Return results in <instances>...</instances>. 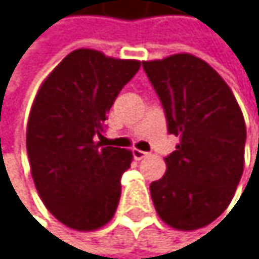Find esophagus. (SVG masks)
I'll list each match as a JSON object with an SVG mask.
<instances>
[{
  "mask_svg": "<svg viewBox=\"0 0 259 259\" xmlns=\"http://www.w3.org/2000/svg\"><path fill=\"white\" fill-rule=\"evenodd\" d=\"M132 153H134V158H135L137 161H140V159H143V158H146V156L149 155L147 152H143V150H140V149H134Z\"/></svg>",
  "mask_w": 259,
  "mask_h": 259,
  "instance_id": "obj_1",
  "label": "esophagus"
}]
</instances>
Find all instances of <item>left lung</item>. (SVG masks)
Returning a JSON list of instances; mask_svg holds the SVG:
<instances>
[{
  "label": "left lung",
  "mask_w": 259,
  "mask_h": 259,
  "mask_svg": "<svg viewBox=\"0 0 259 259\" xmlns=\"http://www.w3.org/2000/svg\"><path fill=\"white\" fill-rule=\"evenodd\" d=\"M161 100L169 134L180 137L167 170L150 184L158 217L177 230H196L230 204L244 169L246 122L230 87L190 53L143 61Z\"/></svg>",
  "instance_id": "left-lung-1"
}]
</instances>
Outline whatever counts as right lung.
Instances as JSON below:
<instances>
[{
    "instance_id": "right-lung-1",
    "label": "right lung",
    "mask_w": 259,
    "mask_h": 259,
    "mask_svg": "<svg viewBox=\"0 0 259 259\" xmlns=\"http://www.w3.org/2000/svg\"><path fill=\"white\" fill-rule=\"evenodd\" d=\"M140 66L76 49L36 92L26 134L30 172L47 210L69 229L98 230L116 212L134 155L104 146V121Z\"/></svg>"
}]
</instances>
